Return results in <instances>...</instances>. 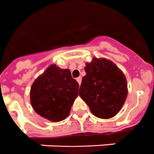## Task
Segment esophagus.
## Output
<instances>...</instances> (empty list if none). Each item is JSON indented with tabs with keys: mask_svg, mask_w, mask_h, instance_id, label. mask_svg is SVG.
I'll return each mask as SVG.
<instances>
[{
	"mask_svg": "<svg viewBox=\"0 0 154 154\" xmlns=\"http://www.w3.org/2000/svg\"><path fill=\"white\" fill-rule=\"evenodd\" d=\"M77 82H78V84L81 85V83H82V77H78L77 78Z\"/></svg>",
	"mask_w": 154,
	"mask_h": 154,
	"instance_id": "1",
	"label": "esophagus"
}]
</instances>
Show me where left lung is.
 I'll list each match as a JSON object with an SVG mask.
<instances>
[{
	"mask_svg": "<svg viewBox=\"0 0 154 154\" xmlns=\"http://www.w3.org/2000/svg\"><path fill=\"white\" fill-rule=\"evenodd\" d=\"M79 96L94 116L112 118L119 112L128 94L125 76L114 63L106 58L94 57L85 64Z\"/></svg>",
	"mask_w": 154,
	"mask_h": 154,
	"instance_id": "left-lung-1",
	"label": "left lung"
}]
</instances>
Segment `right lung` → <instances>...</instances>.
I'll use <instances>...</instances> for the list:
<instances>
[{
	"label": "right lung",
	"mask_w": 154,
	"mask_h": 154,
	"mask_svg": "<svg viewBox=\"0 0 154 154\" xmlns=\"http://www.w3.org/2000/svg\"><path fill=\"white\" fill-rule=\"evenodd\" d=\"M79 85L71 76L69 69L53 64L32 83L30 102L35 112L53 122L65 120L69 116Z\"/></svg>",
	"instance_id": "1"
}]
</instances>
